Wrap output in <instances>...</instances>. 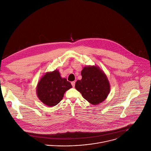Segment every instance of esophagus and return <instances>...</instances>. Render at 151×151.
<instances>
[{
  "mask_svg": "<svg viewBox=\"0 0 151 151\" xmlns=\"http://www.w3.org/2000/svg\"><path fill=\"white\" fill-rule=\"evenodd\" d=\"M75 83H76L75 81H72V82H71V85L73 86V87H74V86H75Z\"/></svg>",
  "mask_w": 151,
  "mask_h": 151,
  "instance_id": "obj_1",
  "label": "esophagus"
}]
</instances>
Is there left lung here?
<instances>
[{
  "mask_svg": "<svg viewBox=\"0 0 151 151\" xmlns=\"http://www.w3.org/2000/svg\"><path fill=\"white\" fill-rule=\"evenodd\" d=\"M81 74L82 78L76 83V90L93 105L104 101L110 93V86L104 71L97 65H88L83 68Z\"/></svg>",
  "mask_w": 151,
  "mask_h": 151,
  "instance_id": "left-lung-1",
  "label": "left lung"
}]
</instances>
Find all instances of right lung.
I'll list each match as a JSON object with an SVG mask.
<instances>
[{
  "instance_id": "add662e5",
  "label": "right lung",
  "mask_w": 151,
  "mask_h": 151,
  "mask_svg": "<svg viewBox=\"0 0 151 151\" xmlns=\"http://www.w3.org/2000/svg\"><path fill=\"white\" fill-rule=\"evenodd\" d=\"M72 87L70 82L62 78L58 70L46 73L38 81L36 92L44 104L53 107L63 99L66 91Z\"/></svg>"
}]
</instances>
